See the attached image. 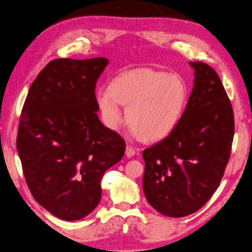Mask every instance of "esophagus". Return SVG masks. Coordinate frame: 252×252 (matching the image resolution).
Listing matches in <instances>:
<instances>
[{
  "label": "esophagus",
  "instance_id": "1",
  "mask_svg": "<svg viewBox=\"0 0 252 252\" xmlns=\"http://www.w3.org/2000/svg\"><path fill=\"white\" fill-rule=\"evenodd\" d=\"M135 155V150L131 147V146H127L126 147V156L127 158H131Z\"/></svg>",
  "mask_w": 252,
  "mask_h": 252
}]
</instances>
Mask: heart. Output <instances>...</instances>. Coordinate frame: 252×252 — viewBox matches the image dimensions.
<instances>
[{"label":"heart","mask_w":252,"mask_h":252,"mask_svg":"<svg viewBox=\"0 0 252 252\" xmlns=\"http://www.w3.org/2000/svg\"><path fill=\"white\" fill-rule=\"evenodd\" d=\"M188 98L185 81L175 74L136 68L100 86L95 99L104 124L115 129L126 121L142 139L156 141L167 136L181 122Z\"/></svg>","instance_id":"1"}]
</instances>
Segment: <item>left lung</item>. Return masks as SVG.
<instances>
[{"mask_svg":"<svg viewBox=\"0 0 252 252\" xmlns=\"http://www.w3.org/2000/svg\"><path fill=\"white\" fill-rule=\"evenodd\" d=\"M194 86L181 122L162 140L142 152V189L149 203L169 218L201 208L219 188L229 160L233 110L212 67L189 62Z\"/></svg>","mask_w":252,"mask_h":252,"instance_id":"left-lung-1","label":"left lung"}]
</instances>
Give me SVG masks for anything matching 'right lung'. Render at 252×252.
I'll return each instance as SVG.
<instances>
[{
    "label": "right lung",
    "mask_w": 252,
    "mask_h": 252,
    "mask_svg": "<svg viewBox=\"0 0 252 252\" xmlns=\"http://www.w3.org/2000/svg\"><path fill=\"white\" fill-rule=\"evenodd\" d=\"M107 64L105 58L51 61L20 117L17 150L26 183L35 201L63 220L96 207L103 173L125 155L124 138L96 115L95 84Z\"/></svg>",
    "instance_id": "1"
}]
</instances>
